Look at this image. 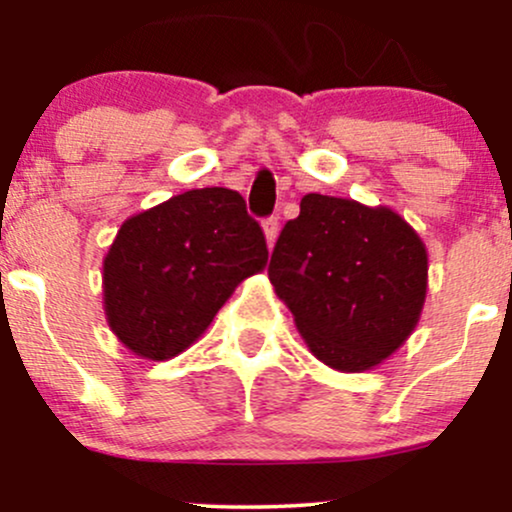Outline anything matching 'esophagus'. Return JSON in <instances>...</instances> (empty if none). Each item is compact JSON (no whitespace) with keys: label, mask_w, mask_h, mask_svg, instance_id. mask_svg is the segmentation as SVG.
Masks as SVG:
<instances>
[{"label":"esophagus","mask_w":512,"mask_h":512,"mask_svg":"<svg viewBox=\"0 0 512 512\" xmlns=\"http://www.w3.org/2000/svg\"><path fill=\"white\" fill-rule=\"evenodd\" d=\"M262 231H264V238H267V248L272 250L274 243H276V236H279V219L272 216V219H267L262 223Z\"/></svg>","instance_id":"esophagus-1"}]
</instances>
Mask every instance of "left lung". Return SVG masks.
Segmentation results:
<instances>
[{
	"instance_id": "1",
	"label": "left lung",
	"mask_w": 512,
	"mask_h": 512,
	"mask_svg": "<svg viewBox=\"0 0 512 512\" xmlns=\"http://www.w3.org/2000/svg\"><path fill=\"white\" fill-rule=\"evenodd\" d=\"M269 281L317 361L363 373L419 325L428 250L395 209L310 192L276 240Z\"/></svg>"
}]
</instances>
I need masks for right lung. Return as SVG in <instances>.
Segmentation results:
<instances>
[{"instance_id":"add662e5","label":"right lung","mask_w":512,"mask_h":512,"mask_svg":"<svg viewBox=\"0 0 512 512\" xmlns=\"http://www.w3.org/2000/svg\"><path fill=\"white\" fill-rule=\"evenodd\" d=\"M267 267V243L245 199L187 190L122 223L103 257V310L146 361H168L207 332L238 284Z\"/></svg>"}]
</instances>
